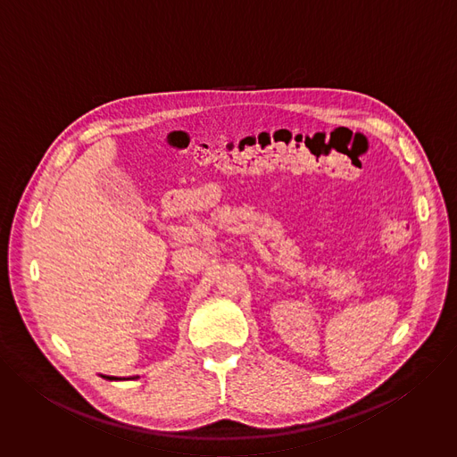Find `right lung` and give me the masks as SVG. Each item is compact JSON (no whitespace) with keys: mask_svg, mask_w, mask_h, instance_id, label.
Segmentation results:
<instances>
[{"mask_svg":"<svg viewBox=\"0 0 457 457\" xmlns=\"http://www.w3.org/2000/svg\"><path fill=\"white\" fill-rule=\"evenodd\" d=\"M101 378H104V379H110V381H117V379H126V378H117V376H104V374H101Z\"/></svg>","mask_w":457,"mask_h":457,"instance_id":"obj_1","label":"right lung"}]
</instances>
